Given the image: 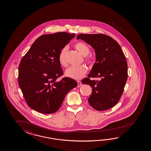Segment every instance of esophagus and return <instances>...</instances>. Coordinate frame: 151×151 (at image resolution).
Listing matches in <instances>:
<instances>
[{"label":"esophagus","mask_w":151,"mask_h":151,"mask_svg":"<svg viewBox=\"0 0 151 151\" xmlns=\"http://www.w3.org/2000/svg\"><path fill=\"white\" fill-rule=\"evenodd\" d=\"M77 82H78V87H80L81 86V81H78Z\"/></svg>","instance_id":"34e87169"}]
</instances>
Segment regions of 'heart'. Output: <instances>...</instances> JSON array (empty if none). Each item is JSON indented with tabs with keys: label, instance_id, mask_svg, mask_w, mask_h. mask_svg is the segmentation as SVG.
Wrapping results in <instances>:
<instances>
[{
	"label": "heart",
	"instance_id": "obj_1",
	"mask_svg": "<svg viewBox=\"0 0 151 151\" xmlns=\"http://www.w3.org/2000/svg\"><path fill=\"white\" fill-rule=\"evenodd\" d=\"M74 47L83 56H86L90 53V50L89 47L83 42L79 41L76 42L74 45ZM67 51L68 48L66 47H64L60 51L59 55V62L63 67L68 66V61L66 59ZM85 61L89 64L93 63V59L91 56L87 57ZM87 70V66L83 65L78 66H71L65 71V75L68 78L75 80H78L82 78L86 73Z\"/></svg>",
	"mask_w": 151,
	"mask_h": 151
}]
</instances>
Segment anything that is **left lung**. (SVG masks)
<instances>
[{"mask_svg":"<svg viewBox=\"0 0 151 151\" xmlns=\"http://www.w3.org/2000/svg\"><path fill=\"white\" fill-rule=\"evenodd\" d=\"M81 39L91 46L96 54V63L82 83L92 87L88 103L97 111L110 109L116 105L122 95L127 80V63L118 42L102 34H80ZM90 77H98V81Z\"/></svg>","mask_w":151,"mask_h":151,"instance_id":"left-lung-1","label":"left lung"}]
</instances>
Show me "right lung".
<instances>
[{
    "label": "right lung",
    "mask_w": 151,
    "mask_h": 151,
    "mask_svg": "<svg viewBox=\"0 0 151 151\" xmlns=\"http://www.w3.org/2000/svg\"><path fill=\"white\" fill-rule=\"evenodd\" d=\"M75 36L66 32L42 35L34 42L20 61L18 83L28 106L44 114L56 112L65 97L78 86L63 75L59 62L60 52Z\"/></svg>",
    "instance_id": "right-lung-1"
}]
</instances>
